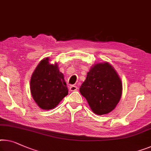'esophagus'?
<instances>
[{
  "label": "esophagus",
  "mask_w": 151,
  "mask_h": 151,
  "mask_svg": "<svg viewBox=\"0 0 151 151\" xmlns=\"http://www.w3.org/2000/svg\"><path fill=\"white\" fill-rule=\"evenodd\" d=\"M77 89H78V87L75 86V85H71V86L70 87V91H76Z\"/></svg>",
  "instance_id": "obj_1"
}]
</instances>
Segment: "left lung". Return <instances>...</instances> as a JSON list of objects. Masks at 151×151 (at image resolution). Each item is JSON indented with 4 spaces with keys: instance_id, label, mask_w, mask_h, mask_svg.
Wrapping results in <instances>:
<instances>
[{
    "instance_id": "8db88e82",
    "label": "left lung",
    "mask_w": 151,
    "mask_h": 151,
    "mask_svg": "<svg viewBox=\"0 0 151 151\" xmlns=\"http://www.w3.org/2000/svg\"><path fill=\"white\" fill-rule=\"evenodd\" d=\"M122 83L109 63L93 65L87 73L79 91L86 98L91 111L98 115L115 109L122 95Z\"/></svg>"
}]
</instances>
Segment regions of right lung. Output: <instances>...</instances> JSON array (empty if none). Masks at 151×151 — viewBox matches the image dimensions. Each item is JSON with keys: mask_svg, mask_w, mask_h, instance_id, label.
Returning <instances> with one entry per match:
<instances>
[{"mask_svg": "<svg viewBox=\"0 0 151 151\" xmlns=\"http://www.w3.org/2000/svg\"><path fill=\"white\" fill-rule=\"evenodd\" d=\"M30 92L40 109H54L68 93L64 75L57 63L51 64L49 58L41 60L30 78Z\"/></svg>", "mask_w": 151, "mask_h": 151, "instance_id": "1", "label": "right lung"}]
</instances>
